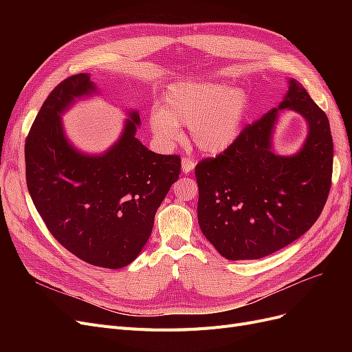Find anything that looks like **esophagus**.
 I'll use <instances>...</instances> for the list:
<instances>
[{
  "label": "esophagus",
  "instance_id": "34e87169",
  "mask_svg": "<svg viewBox=\"0 0 352 352\" xmlns=\"http://www.w3.org/2000/svg\"><path fill=\"white\" fill-rule=\"evenodd\" d=\"M194 168H195V160L189 158V157H184L182 158V172L190 173Z\"/></svg>",
  "mask_w": 352,
  "mask_h": 352
}]
</instances>
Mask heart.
<instances>
[{"label": "heart", "instance_id": "heart-1", "mask_svg": "<svg viewBox=\"0 0 352 352\" xmlns=\"http://www.w3.org/2000/svg\"><path fill=\"white\" fill-rule=\"evenodd\" d=\"M250 109L248 92L236 85L185 80L166 89L162 109L150 113L155 141L172 148L180 138V124H188L201 151L221 154L236 142Z\"/></svg>", "mask_w": 352, "mask_h": 352}]
</instances>
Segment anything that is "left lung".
<instances>
[{
	"label": "left lung",
	"instance_id": "left-lung-1",
	"mask_svg": "<svg viewBox=\"0 0 352 352\" xmlns=\"http://www.w3.org/2000/svg\"><path fill=\"white\" fill-rule=\"evenodd\" d=\"M307 123L300 150H274L280 111ZM333 141L327 116L302 85L287 79L278 107L245 127L236 142L195 167L201 232L228 260H258L289 245L322 214L330 190Z\"/></svg>",
	"mask_w": 352,
	"mask_h": 352
}]
</instances>
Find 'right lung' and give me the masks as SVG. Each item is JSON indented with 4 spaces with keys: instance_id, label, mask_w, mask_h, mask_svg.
<instances>
[{
    "instance_id": "right-lung-1",
    "label": "right lung",
    "mask_w": 352,
    "mask_h": 352,
    "mask_svg": "<svg viewBox=\"0 0 352 352\" xmlns=\"http://www.w3.org/2000/svg\"><path fill=\"white\" fill-rule=\"evenodd\" d=\"M89 73L63 80L30 127L26 184L48 230L80 260L122 269L151 236L157 208L180 173L177 155L155 154L135 136L140 111L126 110L122 133L98 154L69 140L63 114L76 101L100 97Z\"/></svg>"
}]
</instances>
